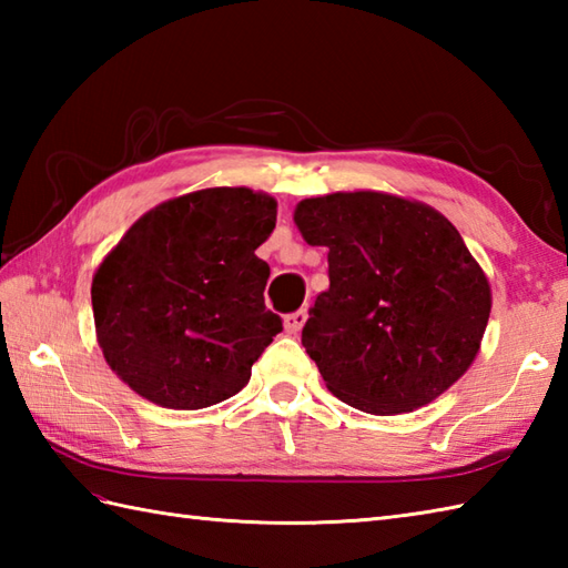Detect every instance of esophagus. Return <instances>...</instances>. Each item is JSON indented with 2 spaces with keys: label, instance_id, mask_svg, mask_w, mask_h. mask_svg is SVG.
Wrapping results in <instances>:
<instances>
[{
  "label": "esophagus",
  "instance_id": "esophagus-1",
  "mask_svg": "<svg viewBox=\"0 0 568 568\" xmlns=\"http://www.w3.org/2000/svg\"><path fill=\"white\" fill-rule=\"evenodd\" d=\"M307 307H300L297 312H291V315H285V329L291 332V334H297L300 329L305 327V322H307Z\"/></svg>",
  "mask_w": 568,
  "mask_h": 568
}]
</instances>
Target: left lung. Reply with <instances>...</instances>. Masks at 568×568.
Returning <instances> with one entry per match:
<instances>
[{
	"mask_svg": "<svg viewBox=\"0 0 568 568\" xmlns=\"http://www.w3.org/2000/svg\"><path fill=\"white\" fill-rule=\"evenodd\" d=\"M295 224L327 246L303 346L342 403L397 415L432 403L476 358L490 285L437 210L383 192H334L297 204Z\"/></svg>",
	"mask_w": 568,
	"mask_h": 568,
	"instance_id": "1",
	"label": "left lung"
}]
</instances>
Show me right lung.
<instances>
[{
  "instance_id": "obj_1",
  "label": "right lung",
  "mask_w": 568,
  "mask_h": 568,
  "mask_svg": "<svg viewBox=\"0 0 568 568\" xmlns=\"http://www.w3.org/2000/svg\"><path fill=\"white\" fill-rule=\"evenodd\" d=\"M275 200L210 187L168 200L129 229L92 277L106 364L131 390L171 409L236 395L283 332L265 307L268 263L256 248L275 229Z\"/></svg>"
}]
</instances>
